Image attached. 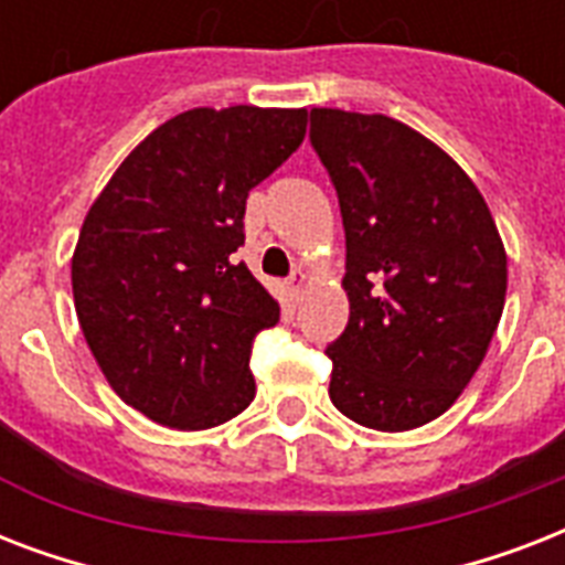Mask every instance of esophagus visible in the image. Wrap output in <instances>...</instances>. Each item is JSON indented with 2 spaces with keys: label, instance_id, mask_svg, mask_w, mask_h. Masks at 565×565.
I'll list each match as a JSON object with an SVG mask.
<instances>
[{
  "label": "esophagus",
  "instance_id": "obj_1",
  "mask_svg": "<svg viewBox=\"0 0 565 565\" xmlns=\"http://www.w3.org/2000/svg\"><path fill=\"white\" fill-rule=\"evenodd\" d=\"M305 284H308V275L301 273V269H296V273L290 275V281H287V296H290V299H299V292L305 290Z\"/></svg>",
  "mask_w": 565,
  "mask_h": 565
}]
</instances>
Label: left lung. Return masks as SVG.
<instances>
[{"instance_id":"8db88e82","label":"left lung","mask_w":565,"mask_h":565,"mask_svg":"<svg viewBox=\"0 0 565 565\" xmlns=\"http://www.w3.org/2000/svg\"><path fill=\"white\" fill-rule=\"evenodd\" d=\"M310 143L345 228L349 326L326 354L328 395L375 430H411L457 402L508 292V255L475 181L384 114L310 110Z\"/></svg>"}]
</instances>
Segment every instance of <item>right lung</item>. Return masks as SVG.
Instances as JSON below:
<instances>
[{"label": "right lung", "instance_id": "1", "mask_svg": "<svg viewBox=\"0 0 565 565\" xmlns=\"http://www.w3.org/2000/svg\"><path fill=\"white\" fill-rule=\"evenodd\" d=\"M305 108H193L110 175L73 252L78 326L114 393L158 425L216 428L255 398L278 301L234 264L248 190L305 140Z\"/></svg>", "mask_w": 565, "mask_h": 565}]
</instances>
